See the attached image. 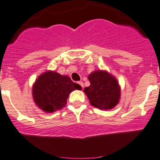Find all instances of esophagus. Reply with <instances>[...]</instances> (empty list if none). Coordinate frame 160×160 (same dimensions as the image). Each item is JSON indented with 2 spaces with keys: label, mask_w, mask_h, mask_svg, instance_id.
Wrapping results in <instances>:
<instances>
[{
  "label": "esophagus",
  "mask_w": 160,
  "mask_h": 160,
  "mask_svg": "<svg viewBox=\"0 0 160 160\" xmlns=\"http://www.w3.org/2000/svg\"><path fill=\"white\" fill-rule=\"evenodd\" d=\"M78 83H79V84L80 85V87H81L82 88H83V82H81V81H79V82H78Z\"/></svg>",
  "instance_id": "esophagus-1"
}]
</instances>
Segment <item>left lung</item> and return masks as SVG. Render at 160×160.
I'll return each mask as SVG.
<instances>
[{"label": "left lung", "mask_w": 160, "mask_h": 160, "mask_svg": "<svg viewBox=\"0 0 160 160\" xmlns=\"http://www.w3.org/2000/svg\"><path fill=\"white\" fill-rule=\"evenodd\" d=\"M90 86L83 92L91 105L100 110H110L119 102L121 89L117 79L107 71L95 70L88 76Z\"/></svg>", "instance_id": "obj_1"}]
</instances>
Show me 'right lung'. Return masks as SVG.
<instances>
[{"label":"right lung","instance_id":"1","mask_svg":"<svg viewBox=\"0 0 160 160\" xmlns=\"http://www.w3.org/2000/svg\"><path fill=\"white\" fill-rule=\"evenodd\" d=\"M82 88L68 76L54 71H46L39 76L32 87V96L35 104L46 113L63 108L72 91Z\"/></svg>","mask_w":160,"mask_h":160}]
</instances>
